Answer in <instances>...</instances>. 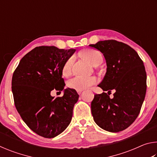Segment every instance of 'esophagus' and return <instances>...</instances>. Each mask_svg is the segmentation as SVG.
<instances>
[{
  "label": "esophagus",
  "mask_w": 157,
  "mask_h": 157,
  "mask_svg": "<svg viewBox=\"0 0 157 157\" xmlns=\"http://www.w3.org/2000/svg\"><path fill=\"white\" fill-rule=\"evenodd\" d=\"M82 91V90H77V92H78V94L79 95L81 94Z\"/></svg>",
  "instance_id": "obj_1"
}]
</instances>
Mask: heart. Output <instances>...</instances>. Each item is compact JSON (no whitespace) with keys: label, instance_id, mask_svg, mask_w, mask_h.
I'll return each instance as SVG.
<instances>
[{"label":"heart","instance_id":"b5f03b06","mask_svg":"<svg viewBox=\"0 0 157 157\" xmlns=\"http://www.w3.org/2000/svg\"><path fill=\"white\" fill-rule=\"evenodd\" d=\"M82 55L94 66H98L102 62L103 56L100 51L95 49H88L84 50L82 52ZM75 55H72L68 57L65 61L62 66V74L64 76H68L70 75L71 69L74 62H75ZM98 82L97 78L95 77H88L84 78L81 76H75L71 78L67 82V86L68 88L75 89V90H82L89 88L92 85L96 84Z\"/></svg>","mask_w":157,"mask_h":157}]
</instances>
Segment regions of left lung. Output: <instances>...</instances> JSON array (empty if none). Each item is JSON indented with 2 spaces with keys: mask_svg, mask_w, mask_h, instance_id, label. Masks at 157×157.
Here are the masks:
<instances>
[{
  "mask_svg": "<svg viewBox=\"0 0 157 157\" xmlns=\"http://www.w3.org/2000/svg\"><path fill=\"white\" fill-rule=\"evenodd\" d=\"M89 46L102 53L107 66L98 86L109 95L95 94L91 107L94 120L106 131H123L136 120L145 99L147 75L143 62L136 50L123 42L100 41ZM112 90L115 93L110 98Z\"/></svg>",
  "mask_w": 157,
  "mask_h": 157,
  "instance_id": "left-lung-1",
  "label": "left lung"
}]
</instances>
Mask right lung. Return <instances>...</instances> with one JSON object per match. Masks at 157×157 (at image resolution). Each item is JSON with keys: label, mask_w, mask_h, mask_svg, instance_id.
I'll use <instances>...</instances> for the list:
<instances>
[{"label": "right lung", "mask_w": 157, "mask_h": 157, "mask_svg": "<svg viewBox=\"0 0 157 157\" xmlns=\"http://www.w3.org/2000/svg\"><path fill=\"white\" fill-rule=\"evenodd\" d=\"M75 49L39 46L21 59L13 73L12 91L17 110L21 118L39 136L54 138L66 129L71 121L74 105L79 95L66 89L62 97H52L55 89L64 88L62 66Z\"/></svg>", "instance_id": "obj_1"}]
</instances>
